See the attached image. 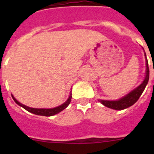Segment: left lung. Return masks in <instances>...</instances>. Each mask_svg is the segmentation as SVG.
Instances as JSON below:
<instances>
[{"mask_svg": "<svg viewBox=\"0 0 154 154\" xmlns=\"http://www.w3.org/2000/svg\"><path fill=\"white\" fill-rule=\"evenodd\" d=\"M145 58H146V76L144 79L143 82L140 85H139L137 88L135 89H133V91L128 93L126 96H123V98L118 99V100H115V101H109V100H103V99H99V102L104 105L105 106L108 107L110 109H113L116 110H122L124 109L128 108V107L133 106L136 102L139 99V98L142 95L143 92L144 91L145 88H146V85L149 81V67H148V62L147 58H146V53H145Z\"/></svg>", "mask_w": 154, "mask_h": 154, "instance_id": "left-lung-1", "label": "left lung"}]
</instances>
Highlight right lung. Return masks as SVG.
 Here are the masks:
<instances>
[{
	"label": "right lung",
	"mask_w": 154,
	"mask_h": 154,
	"mask_svg": "<svg viewBox=\"0 0 154 154\" xmlns=\"http://www.w3.org/2000/svg\"><path fill=\"white\" fill-rule=\"evenodd\" d=\"M12 98H13V99L14 100V102H15V103H17L18 106L23 107L24 109H26L27 111L31 112V113H34V114H35V115L45 116H54V115H55V114L58 113V112H60L61 111H62L63 109H65L68 106H69V103H70V102H71V99H72V93L70 94V96H69V99H67V101L65 102V103H64L63 104H62L61 106H57V107H55V108H52V109L31 108V107L26 106H24V105L21 104V103H19V102L17 101V99L14 97L13 96H12Z\"/></svg>",
	"instance_id": "right-lung-1"
}]
</instances>
